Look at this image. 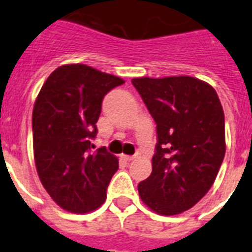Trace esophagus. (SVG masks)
<instances>
[{
  "label": "esophagus",
  "instance_id": "esophagus-1",
  "mask_svg": "<svg viewBox=\"0 0 252 252\" xmlns=\"http://www.w3.org/2000/svg\"><path fill=\"white\" fill-rule=\"evenodd\" d=\"M120 158L124 159V161H126V162H130L132 159L135 158V156H126V155H120Z\"/></svg>",
  "mask_w": 252,
  "mask_h": 252
}]
</instances>
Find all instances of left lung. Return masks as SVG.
<instances>
[{
  "label": "left lung",
  "mask_w": 252,
  "mask_h": 252,
  "mask_svg": "<svg viewBox=\"0 0 252 252\" xmlns=\"http://www.w3.org/2000/svg\"><path fill=\"white\" fill-rule=\"evenodd\" d=\"M132 84L157 134L152 174L138 184L139 196L163 216L188 211L211 189L224 158V113L217 93L189 76Z\"/></svg>",
  "instance_id": "left-lung-1"
}]
</instances>
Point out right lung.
Here are the masks:
<instances>
[{
  "mask_svg": "<svg viewBox=\"0 0 252 252\" xmlns=\"http://www.w3.org/2000/svg\"><path fill=\"white\" fill-rule=\"evenodd\" d=\"M124 81L85 64L50 73L32 110L34 158L43 187L63 209L99 208L119 162L101 147L93 151L105 95Z\"/></svg>",
  "mask_w": 252,
  "mask_h": 252,
  "instance_id": "obj_1",
  "label": "right lung"
}]
</instances>
